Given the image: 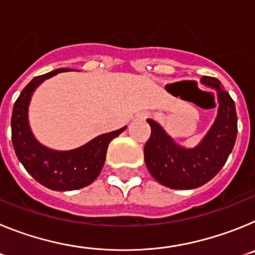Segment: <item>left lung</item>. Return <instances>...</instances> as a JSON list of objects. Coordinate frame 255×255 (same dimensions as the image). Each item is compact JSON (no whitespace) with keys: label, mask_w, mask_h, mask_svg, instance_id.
<instances>
[{"label":"left lung","mask_w":255,"mask_h":255,"mask_svg":"<svg viewBox=\"0 0 255 255\" xmlns=\"http://www.w3.org/2000/svg\"><path fill=\"white\" fill-rule=\"evenodd\" d=\"M216 89L218 112L215 123L195 148H184L166 134L162 126L148 119L150 138L144 147L148 171L159 184L171 189H195L212 180L224 167L236 141L238 116L235 103L216 78L200 79Z\"/></svg>","instance_id":"obj_1"}]
</instances>
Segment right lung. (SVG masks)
<instances>
[{"label":"right lung","mask_w":255,"mask_h":255,"mask_svg":"<svg viewBox=\"0 0 255 255\" xmlns=\"http://www.w3.org/2000/svg\"><path fill=\"white\" fill-rule=\"evenodd\" d=\"M64 71H70V69L53 70L44 75L35 76L20 93L11 116V139L19 161L39 184L58 191L76 190L91 185L105 164L108 144L126 128L100 135L73 150L61 152L42 145L34 138L29 126V102L40 83Z\"/></svg>","instance_id":"1"}]
</instances>
